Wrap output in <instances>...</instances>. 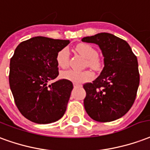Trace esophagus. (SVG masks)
I'll return each mask as SVG.
<instances>
[{"label": "esophagus", "instance_id": "obj_1", "mask_svg": "<svg viewBox=\"0 0 150 150\" xmlns=\"http://www.w3.org/2000/svg\"><path fill=\"white\" fill-rule=\"evenodd\" d=\"M74 87H81V85H80V84H76V83H74Z\"/></svg>", "mask_w": 150, "mask_h": 150}]
</instances>
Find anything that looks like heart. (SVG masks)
Returning a JSON list of instances; mask_svg holds the SVG:
<instances>
[{
  "instance_id": "b5f03b06",
  "label": "heart",
  "mask_w": 150,
  "mask_h": 150,
  "mask_svg": "<svg viewBox=\"0 0 150 150\" xmlns=\"http://www.w3.org/2000/svg\"><path fill=\"white\" fill-rule=\"evenodd\" d=\"M76 51L86 58V64L95 71H99L103 67V62L100 57H98V52L93 47L87 44H80L76 47ZM56 62L59 67L64 69L69 66V52L66 48L62 49L57 53ZM62 77L64 79L71 81L74 83L86 82L93 78V74L91 71H77L69 69L62 72Z\"/></svg>"
}]
</instances>
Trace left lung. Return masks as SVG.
<instances>
[{"label": "left lung", "mask_w": 150, "mask_h": 150, "mask_svg": "<svg viewBox=\"0 0 150 150\" xmlns=\"http://www.w3.org/2000/svg\"><path fill=\"white\" fill-rule=\"evenodd\" d=\"M81 40L98 45L105 63L100 76L83 85L86 112L94 121H115L130 110L136 99L140 82L137 57L125 40L110 33H100Z\"/></svg>", "instance_id": "left-lung-1"}]
</instances>
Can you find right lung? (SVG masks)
<instances>
[{
	"mask_svg": "<svg viewBox=\"0 0 150 150\" xmlns=\"http://www.w3.org/2000/svg\"><path fill=\"white\" fill-rule=\"evenodd\" d=\"M69 40L35 37L22 41L10 59L9 86L17 109L25 118L38 124L58 121L64 114L73 83L61 79L56 56Z\"/></svg>",
	"mask_w": 150,
	"mask_h": 150,
	"instance_id": "obj_1",
	"label": "right lung"
}]
</instances>
